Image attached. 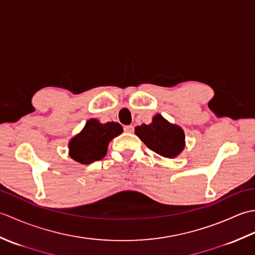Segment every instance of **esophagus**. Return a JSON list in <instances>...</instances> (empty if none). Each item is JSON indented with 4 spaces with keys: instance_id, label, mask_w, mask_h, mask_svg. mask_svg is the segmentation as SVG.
<instances>
[{
    "instance_id": "esophagus-1",
    "label": "esophagus",
    "mask_w": 255,
    "mask_h": 255,
    "mask_svg": "<svg viewBox=\"0 0 255 255\" xmlns=\"http://www.w3.org/2000/svg\"><path fill=\"white\" fill-rule=\"evenodd\" d=\"M124 130L126 132H133V126L131 125H128V126H125L124 127Z\"/></svg>"
}]
</instances>
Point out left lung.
<instances>
[{
	"label": "left lung",
	"instance_id": "obj_1",
	"mask_svg": "<svg viewBox=\"0 0 255 255\" xmlns=\"http://www.w3.org/2000/svg\"><path fill=\"white\" fill-rule=\"evenodd\" d=\"M134 131L150 150L165 158H174L184 149L185 137L182 129L161 115H155L149 125L136 127Z\"/></svg>",
	"mask_w": 255,
	"mask_h": 255
}]
</instances>
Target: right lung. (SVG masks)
I'll list each match as a JSON object with an SVG mask.
<instances>
[{
    "label": "right lung",
    "instance_id": "add662e5",
    "mask_svg": "<svg viewBox=\"0 0 255 255\" xmlns=\"http://www.w3.org/2000/svg\"><path fill=\"white\" fill-rule=\"evenodd\" d=\"M123 132L118 123L101 124L96 119H90L83 130L69 143L70 156L82 164H90L105 156L108 142Z\"/></svg>",
    "mask_w": 255,
    "mask_h": 255
}]
</instances>
